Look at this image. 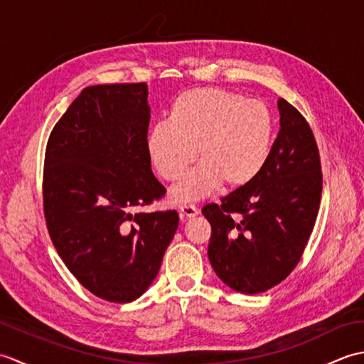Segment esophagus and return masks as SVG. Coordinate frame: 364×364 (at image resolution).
Masks as SVG:
<instances>
[{
	"mask_svg": "<svg viewBox=\"0 0 364 364\" xmlns=\"http://www.w3.org/2000/svg\"><path fill=\"white\" fill-rule=\"evenodd\" d=\"M198 214V208L196 205H191V203H184L180 206V218L181 220H186L189 218H196Z\"/></svg>",
	"mask_w": 364,
	"mask_h": 364,
	"instance_id": "obj_1",
	"label": "esophagus"
}]
</instances>
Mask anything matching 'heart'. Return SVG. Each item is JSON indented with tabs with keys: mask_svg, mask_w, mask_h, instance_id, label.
<instances>
[{
	"mask_svg": "<svg viewBox=\"0 0 364 364\" xmlns=\"http://www.w3.org/2000/svg\"><path fill=\"white\" fill-rule=\"evenodd\" d=\"M274 120L267 107L220 87L186 90L172 103L168 122L156 123L146 149L158 175L176 181L196 159L202 162L173 189L178 202L219 188L235 191L257 178L272 149Z\"/></svg>",
	"mask_w": 364,
	"mask_h": 364,
	"instance_id": "b5f03b06",
	"label": "heart"
}]
</instances>
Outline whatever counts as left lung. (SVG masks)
Returning a JSON list of instances; mask_svg holds the SVG:
<instances>
[{
    "label": "left lung",
    "instance_id": "8db88e82",
    "mask_svg": "<svg viewBox=\"0 0 364 364\" xmlns=\"http://www.w3.org/2000/svg\"><path fill=\"white\" fill-rule=\"evenodd\" d=\"M278 111L282 128L261 173L202 210L211 223L214 272L242 294L274 288L296 269L319 211L322 170L313 129L283 98Z\"/></svg>",
    "mask_w": 364,
    "mask_h": 364
}]
</instances>
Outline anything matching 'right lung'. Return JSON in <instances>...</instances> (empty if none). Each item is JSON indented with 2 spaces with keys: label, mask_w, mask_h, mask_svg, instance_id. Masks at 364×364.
<instances>
[{
  "label": "right lung",
  "mask_w": 364,
  "mask_h": 364,
  "mask_svg": "<svg viewBox=\"0 0 364 364\" xmlns=\"http://www.w3.org/2000/svg\"><path fill=\"white\" fill-rule=\"evenodd\" d=\"M144 82L84 89L54 125L43 162V214L68 270L94 296L128 304L146 291L178 228L146 149Z\"/></svg>",
  "instance_id": "right-lung-1"
}]
</instances>
